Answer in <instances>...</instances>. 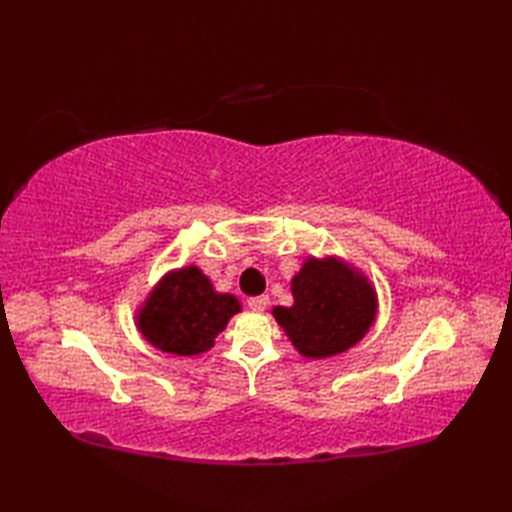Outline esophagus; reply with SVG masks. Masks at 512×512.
<instances>
[{
  "instance_id": "obj_1",
  "label": "esophagus",
  "mask_w": 512,
  "mask_h": 512,
  "mask_svg": "<svg viewBox=\"0 0 512 512\" xmlns=\"http://www.w3.org/2000/svg\"><path fill=\"white\" fill-rule=\"evenodd\" d=\"M246 303H248V308H250V310H255V312H264V310L268 308V297H253V299H248Z\"/></svg>"
}]
</instances>
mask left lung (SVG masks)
<instances>
[{
	"instance_id": "left-lung-1",
	"label": "left lung",
	"mask_w": 512,
	"mask_h": 512,
	"mask_svg": "<svg viewBox=\"0 0 512 512\" xmlns=\"http://www.w3.org/2000/svg\"><path fill=\"white\" fill-rule=\"evenodd\" d=\"M292 308L273 310L297 352L328 358L350 350L372 328L376 292L339 259H308L292 279Z\"/></svg>"
}]
</instances>
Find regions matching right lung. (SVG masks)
Wrapping results in <instances>:
<instances>
[{"label":"right lung","instance_id":"right-lung-1","mask_svg":"<svg viewBox=\"0 0 512 512\" xmlns=\"http://www.w3.org/2000/svg\"><path fill=\"white\" fill-rule=\"evenodd\" d=\"M239 310L233 295L215 292L198 266H187L151 290L138 312V328L162 352L195 356L211 350L215 336Z\"/></svg>","mask_w":512,"mask_h":512}]
</instances>
